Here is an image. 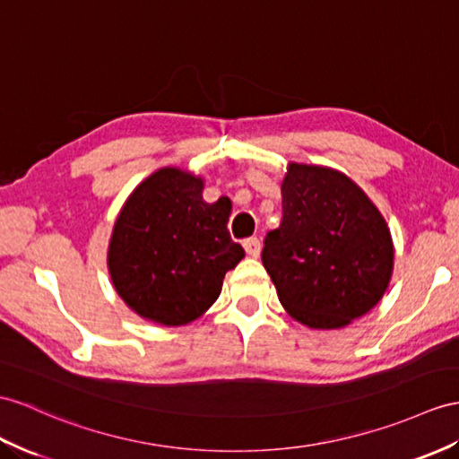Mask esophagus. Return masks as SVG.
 I'll use <instances>...</instances> for the list:
<instances>
[{
    "label": "esophagus",
    "mask_w": 459,
    "mask_h": 459,
    "mask_svg": "<svg viewBox=\"0 0 459 459\" xmlns=\"http://www.w3.org/2000/svg\"><path fill=\"white\" fill-rule=\"evenodd\" d=\"M243 249L249 256H259L261 255V239L259 238L243 239Z\"/></svg>",
    "instance_id": "1"
}]
</instances>
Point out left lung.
Wrapping results in <instances>:
<instances>
[{
	"instance_id": "left-lung-1",
	"label": "left lung",
	"mask_w": 459,
	"mask_h": 459,
	"mask_svg": "<svg viewBox=\"0 0 459 459\" xmlns=\"http://www.w3.org/2000/svg\"><path fill=\"white\" fill-rule=\"evenodd\" d=\"M263 264L281 304L314 329H339L368 314L394 271L385 220L349 177L292 163L282 221L268 231Z\"/></svg>"
}]
</instances>
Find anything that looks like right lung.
I'll use <instances>...</instances> for the list:
<instances>
[{"mask_svg": "<svg viewBox=\"0 0 459 459\" xmlns=\"http://www.w3.org/2000/svg\"><path fill=\"white\" fill-rule=\"evenodd\" d=\"M230 204H206L203 181L160 169L132 193L115 223L108 271L118 296L138 316L185 325L221 292L223 276L243 259L230 236Z\"/></svg>", "mask_w": 459, "mask_h": 459, "instance_id": "1", "label": "right lung"}]
</instances>
